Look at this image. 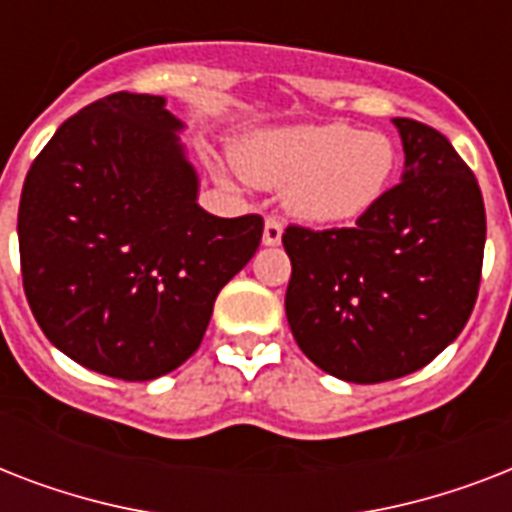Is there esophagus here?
<instances>
[{"instance_id": "34e87169", "label": "esophagus", "mask_w": 512, "mask_h": 512, "mask_svg": "<svg viewBox=\"0 0 512 512\" xmlns=\"http://www.w3.org/2000/svg\"><path fill=\"white\" fill-rule=\"evenodd\" d=\"M281 233H284V225H281L279 217H265V228H263L265 247H276V244L281 241Z\"/></svg>"}]
</instances>
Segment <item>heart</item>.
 Returning <instances> with one entry per match:
<instances>
[{
    "instance_id": "b5f03b06",
    "label": "heart",
    "mask_w": 512,
    "mask_h": 512,
    "mask_svg": "<svg viewBox=\"0 0 512 512\" xmlns=\"http://www.w3.org/2000/svg\"><path fill=\"white\" fill-rule=\"evenodd\" d=\"M241 172L260 185H289V207L311 223L358 217L388 191L398 167L393 140L345 124L257 135L239 151Z\"/></svg>"
}]
</instances>
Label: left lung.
<instances>
[{
    "mask_svg": "<svg viewBox=\"0 0 512 512\" xmlns=\"http://www.w3.org/2000/svg\"><path fill=\"white\" fill-rule=\"evenodd\" d=\"M404 180L353 228L287 225V321L332 377L372 385L430 364L468 324L481 284L486 209L476 175L438 130L393 119Z\"/></svg>",
    "mask_w": 512,
    "mask_h": 512,
    "instance_id": "8db88e82",
    "label": "left lung"
}]
</instances>
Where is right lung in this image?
Segmentation results:
<instances>
[{"label":"right lung","mask_w":512,"mask_h":512,"mask_svg":"<svg viewBox=\"0 0 512 512\" xmlns=\"http://www.w3.org/2000/svg\"><path fill=\"white\" fill-rule=\"evenodd\" d=\"M159 95L114 92L60 124L18 207L23 292L47 340L116 380L191 358L263 217H215Z\"/></svg>","instance_id":"1"}]
</instances>
